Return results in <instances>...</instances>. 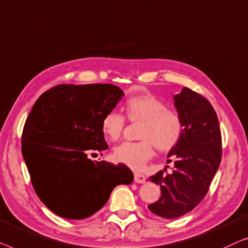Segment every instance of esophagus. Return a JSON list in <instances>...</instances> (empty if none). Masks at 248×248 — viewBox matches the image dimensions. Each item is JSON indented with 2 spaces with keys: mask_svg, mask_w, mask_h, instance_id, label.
<instances>
[{
  "mask_svg": "<svg viewBox=\"0 0 248 248\" xmlns=\"http://www.w3.org/2000/svg\"><path fill=\"white\" fill-rule=\"evenodd\" d=\"M134 180L136 183H145L146 181V177L142 175V174H139V173H135L134 174Z\"/></svg>",
  "mask_w": 248,
  "mask_h": 248,
  "instance_id": "obj_1",
  "label": "esophagus"
}]
</instances>
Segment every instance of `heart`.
<instances>
[{"instance_id":"1","label":"heart","mask_w":248,"mask_h":248,"mask_svg":"<svg viewBox=\"0 0 248 248\" xmlns=\"http://www.w3.org/2000/svg\"><path fill=\"white\" fill-rule=\"evenodd\" d=\"M124 109L129 121L140 123L138 138L141 140L125 141L114 147V162L140 170L154 155V146L159 152H170L182 138V118L153 93L144 92L128 97ZM124 124L123 114L110 111L102 119L103 134L109 140L116 141L123 135Z\"/></svg>"}]
</instances>
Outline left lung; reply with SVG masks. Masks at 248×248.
<instances>
[{"label": "left lung", "mask_w": 248, "mask_h": 248, "mask_svg": "<svg viewBox=\"0 0 248 248\" xmlns=\"http://www.w3.org/2000/svg\"><path fill=\"white\" fill-rule=\"evenodd\" d=\"M174 106L183 121L182 138L167 155V162H174V170H159L149 177L162 193L148 205L149 210L166 219L179 218L200 203L221 160L220 127L210 102L184 88L174 95Z\"/></svg>", "instance_id": "left-lung-1"}]
</instances>
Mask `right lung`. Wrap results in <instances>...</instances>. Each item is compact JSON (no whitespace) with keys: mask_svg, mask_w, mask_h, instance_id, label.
Returning a JSON list of instances; mask_svg holds the SVG:
<instances>
[{"mask_svg":"<svg viewBox=\"0 0 248 248\" xmlns=\"http://www.w3.org/2000/svg\"><path fill=\"white\" fill-rule=\"evenodd\" d=\"M123 96L113 84H61L33 104L22 131V155L37 195L59 217L88 218L114 187L134 180L124 164L89 158L108 148L102 119Z\"/></svg>","mask_w":248,"mask_h":248,"instance_id":"1","label":"right lung"}]
</instances>
